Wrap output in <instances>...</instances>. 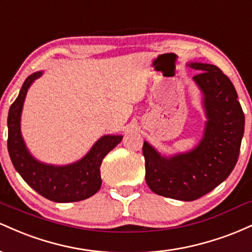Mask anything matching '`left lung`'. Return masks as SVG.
<instances>
[{"label": "left lung", "instance_id": "obj_1", "mask_svg": "<svg viewBox=\"0 0 252 252\" xmlns=\"http://www.w3.org/2000/svg\"><path fill=\"white\" fill-rule=\"evenodd\" d=\"M199 70L193 77L204 94L206 129L200 144L186 154L162 158L143 143L146 181L158 195L192 201L220 185L235 168L244 134L243 112L235 86L220 68L190 63Z\"/></svg>", "mask_w": 252, "mask_h": 252}]
</instances>
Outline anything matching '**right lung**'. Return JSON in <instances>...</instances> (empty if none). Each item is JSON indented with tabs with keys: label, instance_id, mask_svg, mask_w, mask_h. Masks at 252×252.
<instances>
[{
	"label": "right lung",
	"instance_id": "add662e5",
	"mask_svg": "<svg viewBox=\"0 0 252 252\" xmlns=\"http://www.w3.org/2000/svg\"><path fill=\"white\" fill-rule=\"evenodd\" d=\"M41 72L31 74L25 80L15 102L8 114V152L15 169L40 195L56 202L84 200L96 194L102 185L100 164L110 150L122 140V136H104L79 162L65 167L47 166L37 162L26 149L20 132V116L31 84Z\"/></svg>",
	"mask_w": 252,
	"mask_h": 252
}]
</instances>
